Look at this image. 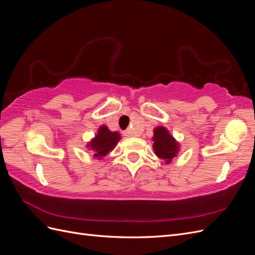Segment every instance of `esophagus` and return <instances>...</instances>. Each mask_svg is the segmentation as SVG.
I'll return each mask as SVG.
<instances>
[{"instance_id":"obj_1","label":"esophagus","mask_w":255,"mask_h":255,"mask_svg":"<svg viewBox=\"0 0 255 255\" xmlns=\"http://www.w3.org/2000/svg\"><path fill=\"white\" fill-rule=\"evenodd\" d=\"M123 135L127 136V137H132V136H133V133H132V130L127 129V130H125V132H123Z\"/></svg>"}]
</instances>
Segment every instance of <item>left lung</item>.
Here are the masks:
<instances>
[{
	"label": "left lung",
	"instance_id": "obj_1",
	"mask_svg": "<svg viewBox=\"0 0 255 255\" xmlns=\"http://www.w3.org/2000/svg\"><path fill=\"white\" fill-rule=\"evenodd\" d=\"M153 149L156 156L165 161V164H170L172 159L177 156L181 145L179 141L170 134L167 128L159 126L153 130Z\"/></svg>",
	"mask_w": 255,
	"mask_h": 255
}]
</instances>
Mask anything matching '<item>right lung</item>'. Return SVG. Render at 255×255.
I'll use <instances>...</instances> for the list:
<instances>
[{
	"mask_svg": "<svg viewBox=\"0 0 255 255\" xmlns=\"http://www.w3.org/2000/svg\"><path fill=\"white\" fill-rule=\"evenodd\" d=\"M120 139L121 136L118 132H112L106 126L102 125L98 128L95 137L88 141L86 148L92 151L95 158L102 159L115 149Z\"/></svg>",
	"mask_w": 255,
	"mask_h": 255,
	"instance_id": "obj_1",
	"label": "right lung"
}]
</instances>
